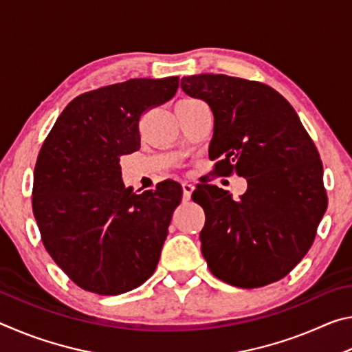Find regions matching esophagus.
I'll use <instances>...</instances> for the list:
<instances>
[{
	"instance_id": "34e87169",
	"label": "esophagus",
	"mask_w": 352,
	"mask_h": 352,
	"mask_svg": "<svg viewBox=\"0 0 352 352\" xmlns=\"http://www.w3.org/2000/svg\"><path fill=\"white\" fill-rule=\"evenodd\" d=\"M182 188H183V200H189L190 194H192L194 190V183L182 182Z\"/></svg>"
}]
</instances>
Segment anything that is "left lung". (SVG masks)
Listing matches in <instances>:
<instances>
[{"mask_svg":"<svg viewBox=\"0 0 352 352\" xmlns=\"http://www.w3.org/2000/svg\"><path fill=\"white\" fill-rule=\"evenodd\" d=\"M182 88L214 115V172L248 183L239 199L214 184L194 190L206 217L200 241L208 267L242 289L279 281L312 247L327 208L317 147L294 107L265 83L197 74L183 77Z\"/></svg>","mask_w":352,"mask_h":352,"instance_id":"8db88e82","label":"left lung"}]
</instances>
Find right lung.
I'll return each instance as SVG.
<instances>
[{"mask_svg":"<svg viewBox=\"0 0 352 352\" xmlns=\"http://www.w3.org/2000/svg\"><path fill=\"white\" fill-rule=\"evenodd\" d=\"M178 77L130 79L74 98L57 118L34 169L32 211L46 252L83 290L119 295L153 275L182 186L135 194L122 155L141 146L140 119L174 98Z\"/></svg>","mask_w":352,"mask_h":352,"instance_id":"right-lung-1","label":"right lung"}]
</instances>
